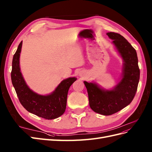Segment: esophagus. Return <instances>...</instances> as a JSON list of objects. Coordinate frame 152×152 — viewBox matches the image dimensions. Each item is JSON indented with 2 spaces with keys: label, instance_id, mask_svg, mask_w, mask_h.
I'll use <instances>...</instances> for the list:
<instances>
[{
  "label": "esophagus",
  "instance_id": "obj_1",
  "mask_svg": "<svg viewBox=\"0 0 152 152\" xmlns=\"http://www.w3.org/2000/svg\"><path fill=\"white\" fill-rule=\"evenodd\" d=\"M83 72H80V73H79V76L82 77V76H83Z\"/></svg>",
  "mask_w": 152,
  "mask_h": 152
}]
</instances>
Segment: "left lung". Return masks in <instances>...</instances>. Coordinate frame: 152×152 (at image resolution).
Segmentation results:
<instances>
[{
	"instance_id": "left-lung-1",
	"label": "left lung",
	"mask_w": 152,
	"mask_h": 152,
	"mask_svg": "<svg viewBox=\"0 0 152 152\" xmlns=\"http://www.w3.org/2000/svg\"><path fill=\"white\" fill-rule=\"evenodd\" d=\"M123 60L119 82L111 90H105L95 82L84 81L88 91L89 104L95 112L103 115L115 113L129 104L137 89L140 70L136 50L124 37L114 32L107 33Z\"/></svg>"
}]
</instances>
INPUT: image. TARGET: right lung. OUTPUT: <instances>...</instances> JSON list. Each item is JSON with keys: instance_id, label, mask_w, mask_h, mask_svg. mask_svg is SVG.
<instances>
[{"instance_id": "obj_1", "label": "right lung", "mask_w": 152, "mask_h": 152, "mask_svg": "<svg viewBox=\"0 0 152 152\" xmlns=\"http://www.w3.org/2000/svg\"><path fill=\"white\" fill-rule=\"evenodd\" d=\"M23 41L13 55L11 73L13 86L24 108L33 114L46 119H54L65 112L68 92L76 77L64 79L51 94L43 95L35 93L28 87L22 75L20 68V55Z\"/></svg>"}]
</instances>
